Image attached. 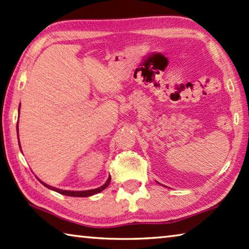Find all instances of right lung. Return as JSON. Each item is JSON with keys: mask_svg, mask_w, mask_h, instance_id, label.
Returning <instances> with one entry per match:
<instances>
[{"mask_svg": "<svg viewBox=\"0 0 249 249\" xmlns=\"http://www.w3.org/2000/svg\"><path fill=\"white\" fill-rule=\"evenodd\" d=\"M17 130H18V124H17ZM110 180H111V176H110L109 178H107V182H106L105 184H103L102 186L98 187V188H96V189H90V191H83V192H74V191H62V189H58V188H55V187L49 186V185H47L46 183L41 182V180H40V182H41V183H42V185H44V186H46V187H48V188H50V189H52V191H54V192H57V193H60V194H62V195H65V196H71V197H88V196H92V195H94V194H98V193L102 192L103 189H105L106 187L109 186V184H110Z\"/></svg>", "mask_w": 249, "mask_h": 249, "instance_id": "obj_1", "label": "right lung"}]
</instances>
